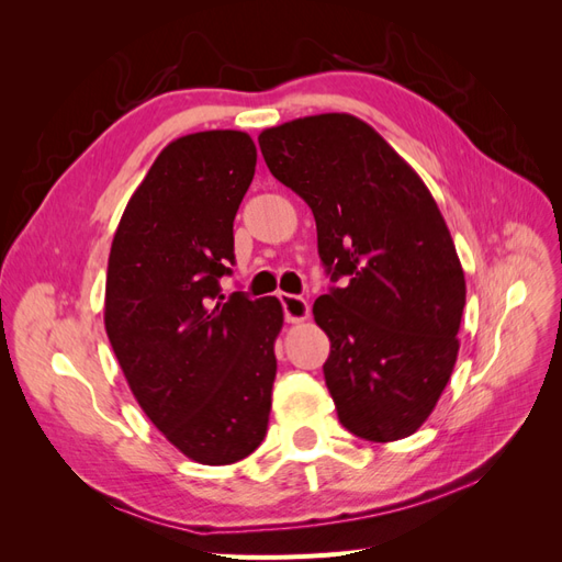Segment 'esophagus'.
<instances>
[{"label": "esophagus", "mask_w": 562, "mask_h": 562, "mask_svg": "<svg viewBox=\"0 0 562 562\" xmlns=\"http://www.w3.org/2000/svg\"><path fill=\"white\" fill-rule=\"evenodd\" d=\"M281 304H283V314H285V321L288 323H302L310 318V302L300 297V295H279Z\"/></svg>", "instance_id": "34e87169"}]
</instances>
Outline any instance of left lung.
Listing matches in <instances>:
<instances>
[{
    "mask_svg": "<svg viewBox=\"0 0 562 562\" xmlns=\"http://www.w3.org/2000/svg\"><path fill=\"white\" fill-rule=\"evenodd\" d=\"M267 168L307 201L342 288L314 302L323 375L342 427L372 443L415 434L459 351L467 281L431 192L359 116L314 114L260 133Z\"/></svg>",
    "mask_w": 562,
    "mask_h": 562,
    "instance_id": "1",
    "label": "left lung"
}]
</instances>
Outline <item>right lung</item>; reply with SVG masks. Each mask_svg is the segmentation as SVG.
I'll use <instances>...</instances> for the list:
<instances>
[{
    "label": "right lung",
    "instance_id": "right-lung-1",
    "mask_svg": "<svg viewBox=\"0 0 562 562\" xmlns=\"http://www.w3.org/2000/svg\"><path fill=\"white\" fill-rule=\"evenodd\" d=\"M258 149L244 131L168 143L126 203L112 239L105 330L135 401L199 464L262 443L283 328L277 297L220 295L234 217Z\"/></svg>",
    "mask_w": 562,
    "mask_h": 562
}]
</instances>
